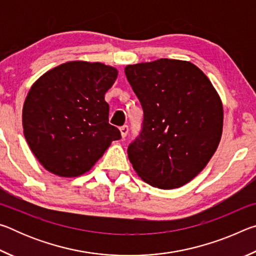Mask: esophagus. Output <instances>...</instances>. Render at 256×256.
Masks as SVG:
<instances>
[{"instance_id": "1", "label": "esophagus", "mask_w": 256, "mask_h": 256, "mask_svg": "<svg viewBox=\"0 0 256 256\" xmlns=\"http://www.w3.org/2000/svg\"><path fill=\"white\" fill-rule=\"evenodd\" d=\"M120 136H122V138H124L128 133V125H123V126L120 128Z\"/></svg>"}]
</instances>
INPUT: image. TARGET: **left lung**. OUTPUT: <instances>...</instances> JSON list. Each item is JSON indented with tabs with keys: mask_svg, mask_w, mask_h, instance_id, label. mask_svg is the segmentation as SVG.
<instances>
[{
	"mask_svg": "<svg viewBox=\"0 0 256 256\" xmlns=\"http://www.w3.org/2000/svg\"><path fill=\"white\" fill-rule=\"evenodd\" d=\"M144 110L142 130L128 148L134 170L146 183L172 190L206 166L222 138L219 94L196 66L160 58L125 68Z\"/></svg>",
	"mask_w": 256,
	"mask_h": 256,
	"instance_id": "left-lung-1",
	"label": "left lung"
}]
</instances>
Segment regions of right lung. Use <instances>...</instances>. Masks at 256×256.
I'll use <instances>...</instances> for the list:
<instances>
[{
    "mask_svg": "<svg viewBox=\"0 0 256 256\" xmlns=\"http://www.w3.org/2000/svg\"><path fill=\"white\" fill-rule=\"evenodd\" d=\"M116 78L112 66L73 60L32 84L24 104V134L45 170L60 177L80 176L112 141L120 140V130L108 123L105 102Z\"/></svg>",
    "mask_w": 256,
    "mask_h": 256,
    "instance_id": "obj_1",
    "label": "right lung"
}]
</instances>
